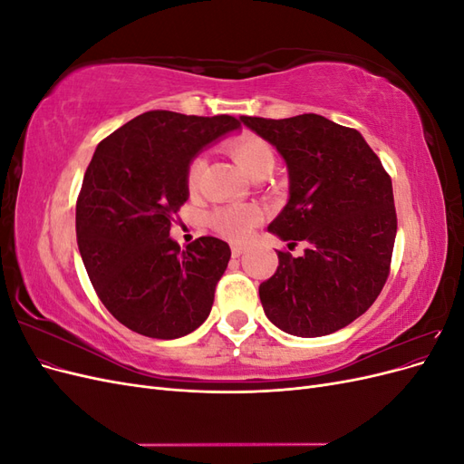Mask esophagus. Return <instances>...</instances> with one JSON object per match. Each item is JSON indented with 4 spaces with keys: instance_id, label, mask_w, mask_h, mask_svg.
<instances>
[{
    "instance_id": "34e87169",
    "label": "esophagus",
    "mask_w": 464,
    "mask_h": 464,
    "mask_svg": "<svg viewBox=\"0 0 464 464\" xmlns=\"http://www.w3.org/2000/svg\"><path fill=\"white\" fill-rule=\"evenodd\" d=\"M246 251V247L244 246H240V244H234L232 246V257H240L242 254Z\"/></svg>"
}]
</instances>
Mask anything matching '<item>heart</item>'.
<instances>
[{"mask_svg":"<svg viewBox=\"0 0 464 464\" xmlns=\"http://www.w3.org/2000/svg\"><path fill=\"white\" fill-rule=\"evenodd\" d=\"M230 157L242 168V172L251 179L266 176L269 178L275 170L276 154L273 147L257 135H244L237 137L227 145ZM205 168V160L201 157H195L186 172V184L189 191H195L201 181V174ZM261 220V210L256 205H228L217 208L210 215L208 222L222 237L240 242L244 237L257 227Z\"/></svg>","mask_w":464,"mask_h":464,"instance_id":"heart-1","label":"heart"}]
</instances>
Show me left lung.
<instances>
[{
  "mask_svg": "<svg viewBox=\"0 0 464 464\" xmlns=\"http://www.w3.org/2000/svg\"><path fill=\"white\" fill-rule=\"evenodd\" d=\"M286 162L288 203L269 232L304 244L278 251L276 273L261 283L265 315L296 336H323L368 312L389 276L397 236L392 184L360 131L317 114L240 118Z\"/></svg>",
  "mask_w": 464,
  "mask_h": 464,
  "instance_id": "left-lung-1",
  "label": "left lung"
}]
</instances>
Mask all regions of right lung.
<instances>
[{"label":"right lung","instance_id":"right-lung-1","mask_svg":"<svg viewBox=\"0 0 464 464\" xmlns=\"http://www.w3.org/2000/svg\"><path fill=\"white\" fill-rule=\"evenodd\" d=\"M236 130L232 116L152 110L98 143L77 199V246L98 298L128 329L168 341L208 317L230 247L201 236L181 249L170 227L195 154Z\"/></svg>","mask_w":464,"mask_h":464}]
</instances>
